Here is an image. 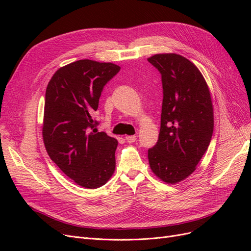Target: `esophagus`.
<instances>
[{"mask_svg":"<svg viewBox=\"0 0 251 251\" xmlns=\"http://www.w3.org/2000/svg\"><path fill=\"white\" fill-rule=\"evenodd\" d=\"M136 139H137V136L135 135H131V136H126V140L128 142V143H133L136 141Z\"/></svg>","mask_w":251,"mask_h":251,"instance_id":"1","label":"esophagus"}]
</instances>
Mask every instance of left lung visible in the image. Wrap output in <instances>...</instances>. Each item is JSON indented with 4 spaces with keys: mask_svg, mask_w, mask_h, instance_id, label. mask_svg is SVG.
I'll list each match as a JSON object with an SVG mask.
<instances>
[{
    "mask_svg": "<svg viewBox=\"0 0 251 251\" xmlns=\"http://www.w3.org/2000/svg\"><path fill=\"white\" fill-rule=\"evenodd\" d=\"M161 74L163 100L157 143L148 151L151 170L166 183L192 175L214 132V109L202 73L176 53L148 58Z\"/></svg>",
    "mask_w": 251,
    "mask_h": 251,
    "instance_id": "left-lung-1",
    "label": "left lung"
}]
</instances>
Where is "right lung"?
<instances>
[{
    "label": "right lung",
    "mask_w": 251,
    "mask_h": 251,
    "mask_svg": "<svg viewBox=\"0 0 251 251\" xmlns=\"http://www.w3.org/2000/svg\"><path fill=\"white\" fill-rule=\"evenodd\" d=\"M119 70L112 63L76 60L59 68L46 89L45 148L51 160L82 187L104 185L115 171L118 142L97 131L92 115L103 87Z\"/></svg>",
    "instance_id": "1"
}]
</instances>
